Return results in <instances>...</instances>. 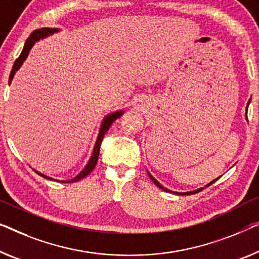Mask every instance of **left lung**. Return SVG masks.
Segmentation results:
<instances>
[{
    "label": "left lung",
    "instance_id": "8db88e82",
    "mask_svg": "<svg viewBox=\"0 0 259 259\" xmlns=\"http://www.w3.org/2000/svg\"><path fill=\"white\" fill-rule=\"evenodd\" d=\"M249 103H250V100H249ZM249 103H248V106H249ZM248 106H246V110H248ZM149 178H151L152 179V181L153 182H154L155 183V185L157 186V187H159V188H161V189H162V190H164V192H169V190H168V189H166V188H164V187H162V186H161L160 185V183L159 182H157L156 181V180L154 179V178H153V176L152 175H149ZM217 180V179H216ZM216 180H213V181L211 182V183H213V182H215L216 181ZM211 183H209V185L208 186H210L211 185ZM207 186V187H208ZM202 189H203V188H201V189H198V190H195V192H190V193H182V194H179V195H190V194H195V193H198V192H201V190Z\"/></svg>",
    "mask_w": 259,
    "mask_h": 259
}]
</instances>
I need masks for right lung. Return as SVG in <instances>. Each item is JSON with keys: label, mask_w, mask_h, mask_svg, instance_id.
Here are the masks:
<instances>
[{"label": "right lung", "mask_w": 259, "mask_h": 259, "mask_svg": "<svg viewBox=\"0 0 259 259\" xmlns=\"http://www.w3.org/2000/svg\"><path fill=\"white\" fill-rule=\"evenodd\" d=\"M55 31H57V29L42 28V29L35 30V31H33V32L31 33V35H30V37L27 39V42H25V44H24V48H23V50H22L21 55L18 56V58H17L16 61H15V63H14V66H13V69H11V72H10V76H9V84L11 83V79H13L15 72H16V71H17L18 69H20V66L22 65V63H23L24 59L27 58V56H28V54H29L30 49H31V47H32V44L35 43L36 40H38L39 38H43V37L50 35V33L55 32ZM121 114H122V112H115V113H112V114H110V115H107V117L104 119L103 125H102V128H100V133H99L98 140H97V142H96L95 149H93L92 156H91V159H90L89 163L86 164V167L84 168V170L81 171V173H80L79 175H77L74 179L70 180V181H65V182L70 183V182L79 181L80 179L85 178L86 175H89L90 173H91V171L93 170V168L96 167L97 161H98L99 151H100V145H102V141H103V139H104L105 133L107 132L108 128H110L111 125H112V123H113V121L115 120V119H118L119 117H121ZM36 173L39 174L38 171H36ZM39 175L43 176V178H46V179H50V178H48V176L43 175V174H39ZM50 180H52V179H50ZM63 182H64V181H63Z\"/></svg>", "instance_id": "right-lung-1"}]
</instances>
